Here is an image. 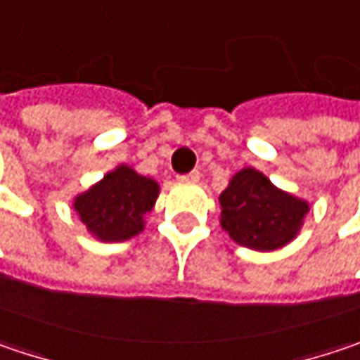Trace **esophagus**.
Masks as SVG:
<instances>
[{
	"label": "esophagus",
	"instance_id": "1",
	"mask_svg": "<svg viewBox=\"0 0 360 360\" xmlns=\"http://www.w3.org/2000/svg\"><path fill=\"white\" fill-rule=\"evenodd\" d=\"M180 180H182V182H198V180H200V172H198V169H193L191 174L180 176Z\"/></svg>",
	"mask_w": 360,
	"mask_h": 360
}]
</instances>
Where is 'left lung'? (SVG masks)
Segmentation results:
<instances>
[{"label":"left lung","instance_id":"1","mask_svg":"<svg viewBox=\"0 0 360 360\" xmlns=\"http://www.w3.org/2000/svg\"><path fill=\"white\" fill-rule=\"evenodd\" d=\"M219 207L223 231L236 244L256 252H272L293 242L309 213L305 198L281 191L256 167H242L231 176L219 194Z\"/></svg>","mask_w":360,"mask_h":360}]
</instances>
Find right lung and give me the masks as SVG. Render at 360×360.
<instances>
[{"mask_svg":"<svg viewBox=\"0 0 360 360\" xmlns=\"http://www.w3.org/2000/svg\"><path fill=\"white\" fill-rule=\"evenodd\" d=\"M160 184L137 169L120 164L102 180L73 198V211L98 242H124L145 229V217L153 211Z\"/></svg>","mask_w":360,"mask_h":360,"instance_id":"1","label":"right lung"}]
</instances>
